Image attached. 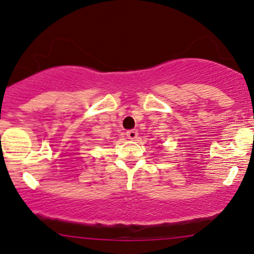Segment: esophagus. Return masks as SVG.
<instances>
[{
    "label": "esophagus",
    "mask_w": 254,
    "mask_h": 254,
    "mask_svg": "<svg viewBox=\"0 0 254 254\" xmlns=\"http://www.w3.org/2000/svg\"><path fill=\"white\" fill-rule=\"evenodd\" d=\"M127 136L129 139H135L138 136V131L137 130H127Z\"/></svg>",
    "instance_id": "obj_1"
}]
</instances>
